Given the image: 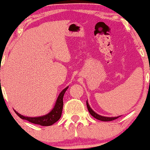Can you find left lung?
<instances>
[{
	"label": "left lung",
	"mask_w": 150,
	"mask_h": 150,
	"mask_svg": "<svg viewBox=\"0 0 150 150\" xmlns=\"http://www.w3.org/2000/svg\"><path fill=\"white\" fill-rule=\"evenodd\" d=\"M87 106L88 110H89V112H90V114H91L94 118L97 119V120H98L103 121V122H110V121L115 120H116V119H117L119 117H103V116L99 115L96 113V112H94L91 108H90V106L89 105V104H88L87 101Z\"/></svg>",
	"instance_id": "obj_1"
}]
</instances>
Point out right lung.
Instances as JSON below:
<instances>
[{
  "label": "right lung",
  "mask_w": 150,
  "mask_h": 150,
  "mask_svg": "<svg viewBox=\"0 0 150 150\" xmlns=\"http://www.w3.org/2000/svg\"><path fill=\"white\" fill-rule=\"evenodd\" d=\"M67 88H68V87H67L61 92L58 98H57V102L55 104L54 108L52 110V111L49 112L48 114L46 115L38 117H28L19 114L16 111H15V112L18 115V117H20L22 120H27L28 122L33 123V124H39L42 126H51V125L54 124L55 122H57L61 118L63 106V96H64L65 92L66 91Z\"/></svg>",
  "instance_id": "right-lung-1"
}]
</instances>
